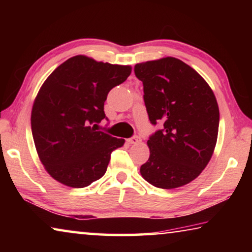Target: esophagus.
<instances>
[{"label":"esophagus","instance_id":"esophagus-1","mask_svg":"<svg viewBox=\"0 0 252 252\" xmlns=\"http://www.w3.org/2000/svg\"><path fill=\"white\" fill-rule=\"evenodd\" d=\"M127 142H129L130 144H138V143L141 142V138H140V136H138V135L132 136V138L127 140Z\"/></svg>","mask_w":252,"mask_h":252}]
</instances>
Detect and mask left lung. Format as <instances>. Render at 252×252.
<instances>
[{"label": "left lung", "mask_w": 252, "mask_h": 252, "mask_svg": "<svg viewBox=\"0 0 252 252\" xmlns=\"http://www.w3.org/2000/svg\"><path fill=\"white\" fill-rule=\"evenodd\" d=\"M134 73L143 83L149 120L163 123L148 140L150 157L140 173L161 189L188 185L215 151L219 130L215 93L197 71L172 57L138 63Z\"/></svg>", "instance_id": "1"}]
</instances>
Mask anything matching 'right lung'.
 <instances>
[{"instance_id":"add662e5","label":"right lung","mask_w":252,"mask_h":252,"mask_svg":"<svg viewBox=\"0 0 252 252\" xmlns=\"http://www.w3.org/2000/svg\"><path fill=\"white\" fill-rule=\"evenodd\" d=\"M131 71V65L75 55L42 84L32 106V135L40 161L54 180L84 188L104 176L111 152L126 141L96 131V123L105 118L109 91Z\"/></svg>"}]
</instances>
